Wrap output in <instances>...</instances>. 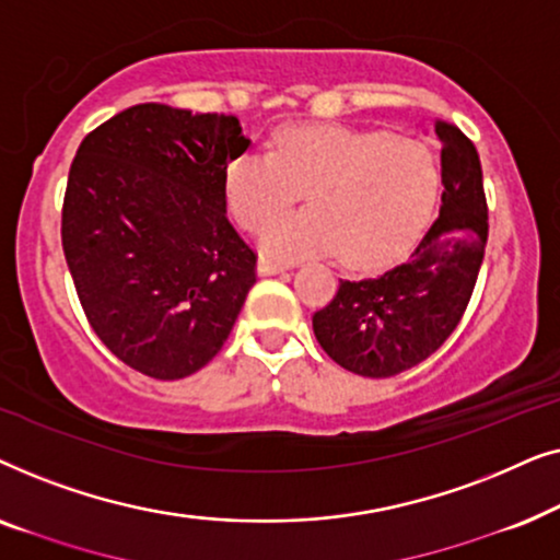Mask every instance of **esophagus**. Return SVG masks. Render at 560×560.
Here are the masks:
<instances>
[{
	"mask_svg": "<svg viewBox=\"0 0 560 560\" xmlns=\"http://www.w3.org/2000/svg\"><path fill=\"white\" fill-rule=\"evenodd\" d=\"M285 270H288V265L275 262V259H270V257H259V262H257L259 275H278V272H285Z\"/></svg>",
	"mask_w": 560,
	"mask_h": 560,
	"instance_id": "34e87169",
	"label": "esophagus"
}]
</instances>
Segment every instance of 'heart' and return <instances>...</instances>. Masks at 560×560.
<instances>
[{"mask_svg":"<svg viewBox=\"0 0 560 560\" xmlns=\"http://www.w3.org/2000/svg\"><path fill=\"white\" fill-rule=\"evenodd\" d=\"M306 190L310 209L269 219ZM439 167L431 150L389 135L343 127L290 129L272 152H244L226 171L236 224L262 232L278 259L334 252L349 267L400 257L431 219Z\"/></svg>","mask_w":560,"mask_h":560,"instance_id":"obj_1","label":"heart"}]
</instances>
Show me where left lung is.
I'll return each instance as SVG.
<instances>
[{"label":"left lung","instance_id":"1","mask_svg":"<svg viewBox=\"0 0 560 560\" xmlns=\"http://www.w3.org/2000/svg\"><path fill=\"white\" fill-rule=\"evenodd\" d=\"M441 213L408 259L374 278L339 280L313 313L328 357L362 377H395L425 362L454 334L477 285L489 236L479 152L456 125L435 119Z\"/></svg>","mask_w":560,"mask_h":560}]
</instances>
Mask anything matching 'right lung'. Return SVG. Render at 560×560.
Listing matches in <instances>:
<instances>
[{
	"mask_svg": "<svg viewBox=\"0 0 560 560\" xmlns=\"http://www.w3.org/2000/svg\"><path fill=\"white\" fill-rule=\"evenodd\" d=\"M247 148L232 114L137 104L83 137L68 171L60 240L81 308L152 380L209 364L257 282L226 219V171Z\"/></svg>",
	"mask_w": 560,
	"mask_h": 560,
	"instance_id": "add662e5",
	"label": "right lung"
}]
</instances>
